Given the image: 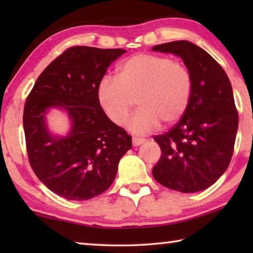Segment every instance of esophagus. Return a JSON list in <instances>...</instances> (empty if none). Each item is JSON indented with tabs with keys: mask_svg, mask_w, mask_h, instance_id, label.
<instances>
[{
	"mask_svg": "<svg viewBox=\"0 0 253 253\" xmlns=\"http://www.w3.org/2000/svg\"><path fill=\"white\" fill-rule=\"evenodd\" d=\"M145 142V139L143 138H139V137H132V145L134 146H139V145H142Z\"/></svg>",
	"mask_w": 253,
	"mask_h": 253,
	"instance_id": "1",
	"label": "esophagus"
}]
</instances>
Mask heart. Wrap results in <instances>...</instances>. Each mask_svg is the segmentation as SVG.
<instances>
[{"mask_svg": "<svg viewBox=\"0 0 253 253\" xmlns=\"http://www.w3.org/2000/svg\"><path fill=\"white\" fill-rule=\"evenodd\" d=\"M191 72L177 60L153 53H138L119 67L117 78L105 77L98 99L111 122L123 125L137 99L140 109L127 127L137 134L172 125L182 118L190 104Z\"/></svg>", "mask_w": 253, "mask_h": 253, "instance_id": "heart-1", "label": "heart"}]
</instances>
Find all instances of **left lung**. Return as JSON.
Wrapping results in <instances>:
<instances>
[{"label":"left lung","mask_w":253,"mask_h":253,"mask_svg":"<svg viewBox=\"0 0 253 253\" xmlns=\"http://www.w3.org/2000/svg\"><path fill=\"white\" fill-rule=\"evenodd\" d=\"M153 50L179 55L193 81L182 118L169 131L154 136L162 155L153 176L183 193L205 190L225 172L233 155L239 115L230 80L223 68L192 42L173 41Z\"/></svg>","instance_id":"obj_1"}]
</instances>
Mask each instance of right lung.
<instances>
[{"instance_id": "right-lung-1", "label": "right lung", "mask_w": 253, "mask_h": 253, "mask_svg": "<svg viewBox=\"0 0 253 253\" xmlns=\"http://www.w3.org/2000/svg\"><path fill=\"white\" fill-rule=\"evenodd\" d=\"M126 50L76 45L42 71L25 100L23 128L29 163L38 178L59 196L84 201L113 184L131 136L106 116L98 87L108 67ZM62 106L73 122L67 137H53L45 111Z\"/></svg>"}]
</instances>
